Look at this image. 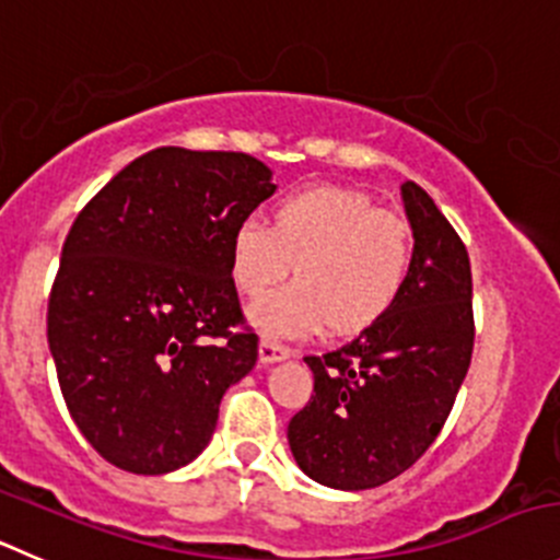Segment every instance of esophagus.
Here are the masks:
<instances>
[{"label":"esophagus","instance_id":"34e87169","mask_svg":"<svg viewBox=\"0 0 560 560\" xmlns=\"http://www.w3.org/2000/svg\"><path fill=\"white\" fill-rule=\"evenodd\" d=\"M258 354H260V363L269 365V363H277V360H285V357H291L294 354V349L285 343H280V340H275V338H260Z\"/></svg>","mask_w":560,"mask_h":560}]
</instances>
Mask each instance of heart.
Here are the masks:
<instances>
[{"label": "heart", "mask_w": 560, "mask_h": 560, "mask_svg": "<svg viewBox=\"0 0 560 560\" xmlns=\"http://www.w3.org/2000/svg\"><path fill=\"white\" fill-rule=\"evenodd\" d=\"M412 260V222L346 186L283 197L271 228L249 217L231 238L233 283L249 300L269 294L296 264V283L253 307V322L269 335L371 327L398 302Z\"/></svg>", "instance_id": "heart-1"}]
</instances>
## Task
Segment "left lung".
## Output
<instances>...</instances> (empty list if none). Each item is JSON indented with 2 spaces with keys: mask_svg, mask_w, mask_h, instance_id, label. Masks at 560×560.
<instances>
[{
  "mask_svg": "<svg viewBox=\"0 0 560 560\" xmlns=\"http://www.w3.org/2000/svg\"><path fill=\"white\" fill-rule=\"evenodd\" d=\"M415 260L396 305L327 354H307L313 396L289 423L296 465L332 489L393 481L443 431L470 369L467 247L415 180L401 186Z\"/></svg>",
  "mask_w": 560,
  "mask_h": 560,
  "instance_id": "obj_1",
  "label": "left lung"
}]
</instances>
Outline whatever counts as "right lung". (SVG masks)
<instances>
[{"label":"right lung","instance_id":"1","mask_svg":"<svg viewBox=\"0 0 560 560\" xmlns=\"http://www.w3.org/2000/svg\"><path fill=\"white\" fill-rule=\"evenodd\" d=\"M271 191L247 153L156 148L73 220L46 327L68 412L109 465L162 476L209 445L258 360L231 238Z\"/></svg>","mask_w":560,"mask_h":560}]
</instances>
